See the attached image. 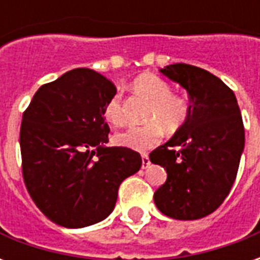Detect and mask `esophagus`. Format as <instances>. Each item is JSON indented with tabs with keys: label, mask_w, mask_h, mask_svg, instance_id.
<instances>
[{
	"label": "esophagus",
	"mask_w": 260,
	"mask_h": 260,
	"mask_svg": "<svg viewBox=\"0 0 260 260\" xmlns=\"http://www.w3.org/2000/svg\"><path fill=\"white\" fill-rule=\"evenodd\" d=\"M150 166V160H149V156L147 154H142V169H147Z\"/></svg>",
	"instance_id": "esophagus-1"
}]
</instances>
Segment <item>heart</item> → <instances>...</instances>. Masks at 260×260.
I'll return each mask as SVG.
<instances>
[{"label": "heart", "instance_id": "b5f03b06", "mask_svg": "<svg viewBox=\"0 0 260 260\" xmlns=\"http://www.w3.org/2000/svg\"><path fill=\"white\" fill-rule=\"evenodd\" d=\"M134 89L150 100L145 125H135L114 135V143L132 150L143 152L157 145L163 136V126L167 131H175L185 122L188 104L181 97L173 94L171 86L156 75H139L134 80ZM104 118L114 125L124 122V108L121 94L115 93L108 99L103 110Z\"/></svg>", "mask_w": 260, "mask_h": 260}]
</instances>
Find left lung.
I'll return each mask as SVG.
<instances>
[{"label":"left lung","instance_id":"obj_1","mask_svg":"<svg viewBox=\"0 0 260 260\" xmlns=\"http://www.w3.org/2000/svg\"><path fill=\"white\" fill-rule=\"evenodd\" d=\"M160 72L188 91V117L169 142L150 153L167 171L154 192L160 212L175 220H198L217 209L234 184L245 131L234 91L206 69L167 65Z\"/></svg>","mask_w":260,"mask_h":260}]
</instances>
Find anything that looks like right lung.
I'll return each instance as SVG.
<instances>
[{"mask_svg":"<svg viewBox=\"0 0 260 260\" xmlns=\"http://www.w3.org/2000/svg\"><path fill=\"white\" fill-rule=\"evenodd\" d=\"M113 82L89 68L43 85L20 125L22 171L37 207L67 229L96 224L114 210L118 188L139 171L141 154L107 146L104 106Z\"/></svg>","mask_w":260,"mask_h":260,"instance_id":"obj_1","label":"right lung"}]
</instances>
